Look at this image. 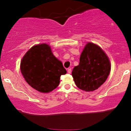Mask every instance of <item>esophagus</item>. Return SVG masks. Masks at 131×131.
<instances>
[{
  "label": "esophagus",
  "mask_w": 131,
  "mask_h": 131,
  "mask_svg": "<svg viewBox=\"0 0 131 131\" xmlns=\"http://www.w3.org/2000/svg\"><path fill=\"white\" fill-rule=\"evenodd\" d=\"M67 71H68V73L69 74H70V73H71V68H68L67 70Z\"/></svg>",
  "instance_id": "obj_1"
}]
</instances>
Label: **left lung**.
I'll return each mask as SVG.
<instances>
[{
  "mask_svg": "<svg viewBox=\"0 0 131 131\" xmlns=\"http://www.w3.org/2000/svg\"><path fill=\"white\" fill-rule=\"evenodd\" d=\"M110 70V61L104 51L89 42L81 53L79 65L73 68L72 76L78 88L94 91L105 82Z\"/></svg>",
  "mask_w": 131,
  "mask_h": 131,
  "instance_id": "left-lung-1",
  "label": "left lung"
}]
</instances>
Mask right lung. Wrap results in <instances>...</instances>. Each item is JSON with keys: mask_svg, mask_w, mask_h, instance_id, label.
Masks as SVG:
<instances>
[{"mask_svg": "<svg viewBox=\"0 0 131 131\" xmlns=\"http://www.w3.org/2000/svg\"><path fill=\"white\" fill-rule=\"evenodd\" d=\"M20 70L25 81L36 91L48 93L58 87L67 71L47 43L31 47L22 58Z\"/></svg>", "mask_w": 131, "mask_h": 131, "instance_id": "add662e5", "label": "right lung"}]
</instances>
